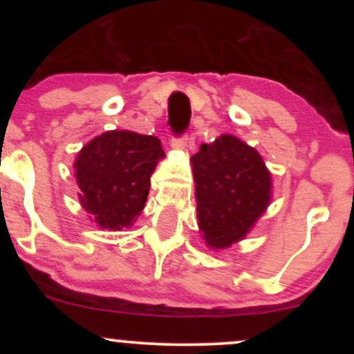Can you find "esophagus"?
<instances>
[{
    "instance_id": "esophagus-1",
    "label": "esophagus",
    "mask_w": 354,
    "mask_h": 354,
    "mask_svg": "<svg viewBox=\"0 0 354 354\" xmlns=\"http://www.w3.org/2000/svg\"><path fill=\"white\" fill-rule=\"evenodd\" d=\"M186 146H188V138L186 136L174 138L171 141V148L176 149V151H183V149H186Z\"/></svg>"
}]
</instances>
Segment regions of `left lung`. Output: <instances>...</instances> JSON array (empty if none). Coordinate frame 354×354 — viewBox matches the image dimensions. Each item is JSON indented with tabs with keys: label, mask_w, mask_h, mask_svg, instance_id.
<instances>
[{
	"label": "left lung",
	"mask_w": 354,
	"mask_h": 354,
	"mask_svg": "<svg viewBox=\"0 0 354 354\" xmlns=\"http://www.w3.org/2000/svg\"><path fill=\"white\" fill-rule=\"evenodd\" d=\"M198 228L211 250H226L254 228L271 203L273 183L261 154L233 135L191 156Z\"/></svg>",
	"instance_id": "8db88e82"
}]
</instances>
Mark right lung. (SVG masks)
Returning <instances> with one entry per match:
<instances>
[{
    "label": "right lung",
    "instance_id": "right-lung-1",
    "mask_svg": "<svg viewBox=\"0 0 354 354\" xmlns=\"http://www.w3.org/2000/svg\"><path fill=\"white\" fill-rule=\"evenodd\" d=\"M163 158L156 136L113 129L93 138L73 165L88 218L108 231L129 228L145 208L151 174Z\"/></svg>",
    "mask_w": 354,
    "mask_h": 354
}]
</instances>
